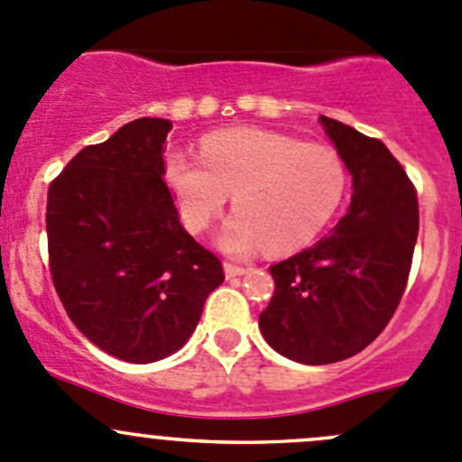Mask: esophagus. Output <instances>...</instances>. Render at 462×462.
<instances>
[{
    "label": "esophagus",
    "mask_w": 462,
    "mask_h": 462,
    "mask_svg": "<svg viewBox=\"0 0 462 462\" xmlns=\"http://www.w3.org/2000/svg\"><path fill=\"white\" fill-rule=\"evenodd\" d=\"M246 272H249V269L242 267V264L225 263V273H226V278H237V276H242V273H246Z\"/></svg>",
    "instance_id": "1"
}]
</instances>
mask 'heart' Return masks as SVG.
<instances>
[{"label": "heart", "instance_id": "b5f03b06", "mask_svg": "<svg viewBox=\"0 0 462 462\" xmlns=\"http://www.w3.org/2000/svg\"><path fill=\"white\" fill-rule=\"evenodd\" d=\"M166 177L193 233L207 231L233 195L237 213L217 236V245L233 255L264 246L290 254L310 245L339 211L348 186L335 148L254 127L213 132L199 157L172 150Z\"/></svg>", "mask_w": 462, "mask_h": 462}]
</instances>
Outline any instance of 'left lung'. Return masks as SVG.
I'll list each match as a JSON object with an SVG mask.
<instances>
[{"instance_id":"1","label":"left lung","mask_w":462,"mask_h":462,"mask_svg":"<svg viewBox=\"0 0 462 462\" xmlns=\"http://www.w3.org/2000/svg\"><path fill=\"white\" fill-rule=\"evenodd\" d=\"M353 175V202L330 236L269 267L276 290L258 319L264 341L308 366L362 353L395 314L418 240V195L391 150L319 118Z\"/></svg>"}]
</instances>
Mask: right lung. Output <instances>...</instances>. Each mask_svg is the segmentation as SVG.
I'll return each mask as SVG.
<instances>
[{
  "label": "right lung",
  "instance_id": "add662e5",
  "mask_svg": "<svg viewBox=\"0 0 462 462\" xmlns=\"http://www.w3.org/2000/svg\"><path fill=\"white\" fill-rule=\"evenodd\" d=\"M172 123L136 118L87 145L51 181L49 267L74 326L112 357L150 364L189 341L225 281L180 225L163 175Z\"/></svg>",
  "mask_w": 462,
  "mask_h": 462
}]
</instances>
